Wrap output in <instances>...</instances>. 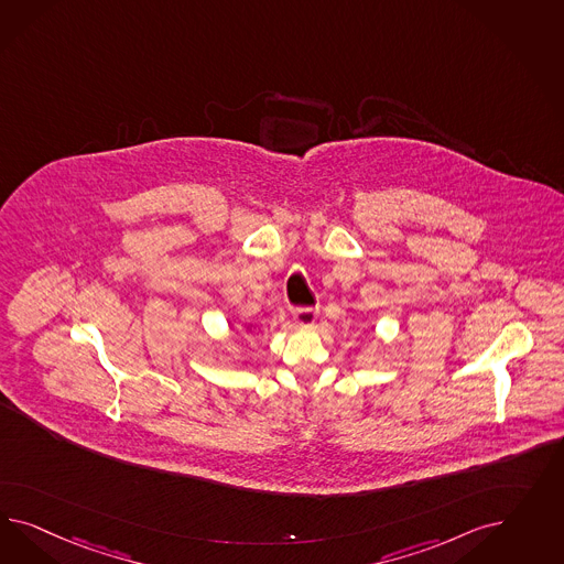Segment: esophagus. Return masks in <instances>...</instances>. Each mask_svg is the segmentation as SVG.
Listing matches in <instances>:
<instances>
[{"instance_id": "esophagus-1", "label": "esophagus", "mask_w": 564, "mask_h": 564, "mask_svg": "<svg viewBox=\"0 0 564 564\" xmlns=\"http://www.w3.org/2000/svg\"><path fill=\"white\" fill-rule=\"evenodd\" d=\"M318 318V312L314 307H297L293 310V321L300 326H312Z\"/></svg>"}]
</instances>
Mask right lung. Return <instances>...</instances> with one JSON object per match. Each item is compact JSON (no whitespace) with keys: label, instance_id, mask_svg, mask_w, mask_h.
Instances as JSON below:
<instances>
[{"label":"right lung","instance_id":"obj_1","mask_svg":"<svg viewBox=\"0 0 564 564\" xmlns=\"http://www.w3.org/2000/svg\"><path fill=\"white\" fill-rule=\"evenodd\" d=\"M243 328H246V330H248V333H252V330H254V326H252V325H246V326H243Z\"/></svg>","mask_w":564,"mask_h":564}]
</instances>
